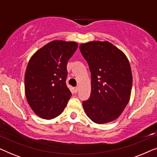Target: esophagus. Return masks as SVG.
<instances>
[{
    "label": "esophagus",
    "mask_w": 157,
    "mask_h": 157,
    "mask_svg": "<svg viewBox=\"0 0 157 157\" xmlns=\"http://www.w3.org/2000/svg\"><path fill=\"white\" fill-rule=\"evenodd\" d=\"M74 91H75V93H77V92L78 91V86H76V88H75Z\"/></svg>",
    "instance_id": "1"
}]
</instances>
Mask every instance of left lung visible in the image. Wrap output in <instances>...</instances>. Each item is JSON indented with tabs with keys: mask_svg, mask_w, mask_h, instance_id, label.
<instances>
[{
	"mask_svg": "<svg viewBox=\"0 0 157 157\" xmlns=\"http://www.w3.org/2000/svg\"><path fill=\"white\" fill-rule=\"evenodd\" d=\"M79 48L91 75V95L83 101L85 112L96 124L112 121L129 101L132 74L128 60L108 41L88 42Z\"/></svg>",
	"mask_w": 157,
	"mask_h": 157,
	"instance_id": "obj_1",
	"label": "left lung"
}]
</instances>
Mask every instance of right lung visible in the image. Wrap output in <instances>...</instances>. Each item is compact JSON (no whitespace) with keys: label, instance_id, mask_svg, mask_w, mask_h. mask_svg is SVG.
<instances>
[{"label":"right lung","instance_id":"obj_1","mask_svg":"<svg viewBox=\"0 0 157 157\" xmlns=\"http://www.w3.org/2000/svg\"><path fill=\"white\" fill-rule=\"evenodd\" d=\"M78 48L76 42L53 40L31 58L25 74L28 103L36 114L52 119L61 114L71 96L66 83L68 61Z\"/></svg>","mask_w":157,"mask_h":157}]
</instances>
